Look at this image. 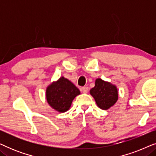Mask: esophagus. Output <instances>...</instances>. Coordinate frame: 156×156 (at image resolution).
<instances>
[{
  "instance_id": "esophagus-1",
  "label": "esophagus",
  "mask_w": 156,
  "mask_h": 156,
  "mask_svg": "<svg viewBox=\"0 0 156 156\" xmlns=\"http://www.w3.org/2000/svg\"><path fill=\"white\" fill-rule=\"evenodd\" d=\"M82 92L84 93V94L87 93V92H88V87H83L82 88Z\"/></svg>"
}]
</instances>
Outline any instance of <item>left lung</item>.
<instances>
[{"label":"left lung","mask_w":156,"mask_h":156,"mask_svg":"<svg viewBox=\"0 0 156 156\" xmlns=\"http://www.w3.org/2000/svg\"><path fill=\"white\" fill-rule=\"evenodd\" d=\"M94 99L98 107L107 110L112 107L119 99V90L115 84L98 78L95 80V86L89 91Z\"/></svg>","instance_id":"obj_1"}]
</instances>
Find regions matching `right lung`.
<instances>
[{
    "label": "right lung",
    "instance_id": "right-lung-1",
    "mask_svg": "<svg viewBox=\"0 0 156 156\" xmlns=\"http://www.w3.org/2000/svg\"><path fill=\"white\" fill-rule=\"evenodd\" d=\"M80 94V89L64 76L49 84L45 91L48 104L59 113L67 112L74 98Z\"/></svg>",
    "mask_w": 156,
    "mask_h": 156
}]
</instances>
